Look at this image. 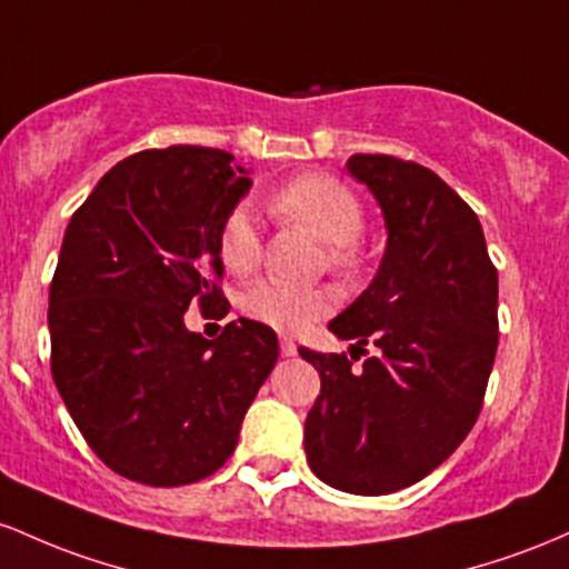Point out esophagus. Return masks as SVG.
Listing matches in <instances>:
<instances>
[{
    "label": "esophagus",
    "instance_id": "obj_1",
    "mask_svg": "<svg viewBox=\"0 0 569 569\" xmlns=\"http://www.w3.org/2000/svg\"><path fill=\"white\" fill-rule=\"evenodd\" d=\"M279 349H282L284 357H296V355H298L296 341H292V338H287V336L279 338Z\"/></svg>",
    "mask_w": 569,
    "mask_h": 569
}]
</instances>
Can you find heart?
Masks as SVG:
<instances>
[{
  "label": "heart",
  "instance_id": "1",
  "mask_svg": "<svg viewBox=\"0 0 569 569\" xmlns=\"http://www.w3.org/2000/svg\"><path fill=\"white\" fill-rule=\"evenodd\" d=\"M268 212L290 226H301L328 247V263L338 271L357 268V239L366 228V209L352 190L336 177L303 174L287 182L268 199ZM220 260L231 273H247L258 263L260 236L244 207L233 209L220 228ZM241 311L273 330L296 333L330 315L336 292L328 287H296L254 282L241 292Z\"/></svg>",
  "mask_w": 569,
  "mask_h": 569
}]
</instances>
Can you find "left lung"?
I'll return each instance as SVG.
<instances>
[{
    "label": "left lung",
    "mask_w": 569,
    "mask_h": 569,
    "mask_svg": "<svg viewBox=\"0 0 569 569\" xmlns=\"http://www.w3.org/2000/svg\"><path fill=\"white\" fill-rule=\"evenodd\" d=\"M347 171L379 203V271L328 330L379 355L301 347L319 398L306 417V459L319 481L389 495L455 455L481 411L497 352V268L481 222L436 171L392 156H352Z\"/></svg>",
    "instance_id": "1"
}]
</instances>
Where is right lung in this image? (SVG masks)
<instances>
[{"label": "right lung", "instance_id": "right-lung-1", "mask_svg": "<svg viewBox=\"0 0 569 569\" xmlns=\"http://www.w3.org/2000/svg\"><path fill=\"white\" fill-rule=\"evenodd\" d=\"M250 169L212 147L144 150L112 166L72 214L50 284V370L96 457L129 481L182 487L212 476L277 366L268 325L217 338L184 311L228 315L220 228Z\"/></svg>", "mask_w": 569, "mask_h": 569}]
</instances>
